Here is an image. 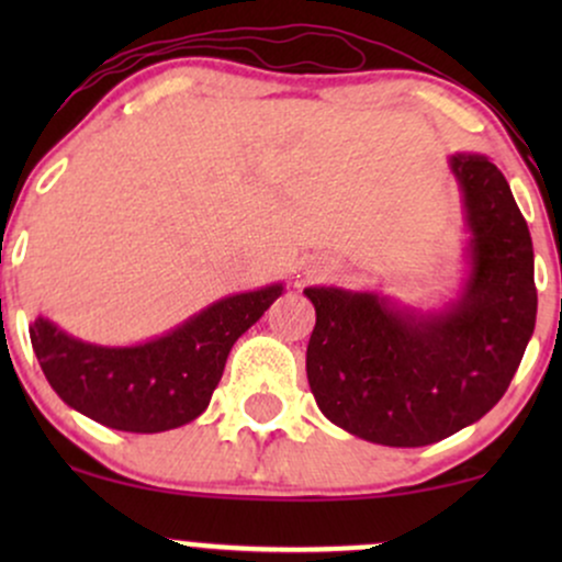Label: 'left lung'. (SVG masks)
Segmentation results:
<instances>
[{
  "label": "left lung",
  "instance_id": "8db88e82",
  "mask_svg": "<svg viewBox=\"0 0 562 562\" xmlns=\"http://www.w3.org/2000/svg\"><path fill=\"white\" fill-rule=\"evenodd\" d=\"M465 214L454 299L420 308L380 290L314 285L308 389L322 415L383 447H428L505 396L537 325L533 245L509 184L481 153L449 156Z\"/></svg>",
  "mask_w": 562,
  "mask_h": 562
}]
</instances>
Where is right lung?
Listing matches in <instances>:
<instances>
[{
  "label": "right lung",
  "instance_id": "add662e5",
  "mask_svg": "<svg viewBox=\"0 0 562 562\" xmlns=\"http://www.w3.org/2000/svg\"><path fill=\"white\" fill-rule=\"evenodd\" d=\"M282 290V282H272L224 295L169 333L132 346L89 344L38 314L29 327L31 346L70 409L113 430L160 434L203 415L235 340Z\"/></svg>",
  "mask_w": 562,
  "mask_h": 562
}]
</instances>
